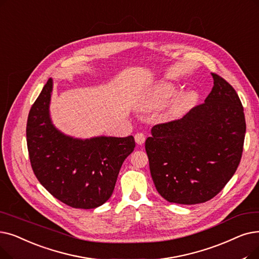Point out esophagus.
I'll list each match as a JSON object with an SVG mask.
<instances>
[{"label": "esophagus", "instance_id": "34e87169", "mask_svg": "<svg viewBox=\"0 0 259 259\" xmlns=\"http://www.w3.org/2000/svg\"><path fill=\"white\" fill-rule=\"evenodd\" d=\"M134 139H136V142L139 144V145H142V144H144V142H145V140H146V137H145V134L144 133H137L136 134V137H134Z\"/></svg>", "mask_w": 259, "mask_h": 259}]
</instances>
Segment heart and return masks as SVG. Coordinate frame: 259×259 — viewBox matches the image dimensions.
Segmentation results:
<instances>
[{
    "label": "heart",
    "mask_w": 259,
    "mask_h": 259,
    "mask_svg": "<svg viewBox=\"0 0 259 259\" xmlns=\"http://www.w3.org/2000/svg\"><path fill=\"white\" fill-rule=\"evenodd\" d=\"M177 88L170 82H161L153 87L149 93L145 96L140 105L142 111H154L164 108L177 95ZM196 94L186 92L178 96L172 105L175 114L182 113L195 103Z\"/></svg>",
    "instance_id": "b5f03b06"
}]
</instances>
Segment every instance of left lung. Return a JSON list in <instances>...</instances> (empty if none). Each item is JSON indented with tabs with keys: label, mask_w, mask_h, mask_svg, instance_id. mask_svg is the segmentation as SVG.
Here are the masks:
<instances>
[{
	"label": "left lung",
	"mask_w": 259,
	"mask_h": 259,
	"mask_svg": "<svg viewBox=\"0 0 259 259\" xmlns=\"http://www.w3.org/2000/svg\"><path fill=\"white\" fill-rule=\"evenodd\" d=\"M203 104L181 119L157 123L146 140L159 194L178 204L203 203L227 185L240 163L245 136L243 107L235 89L211 73Z\"/></svg>",
	"instance_id": "left-lung-1"
}]
</instances>
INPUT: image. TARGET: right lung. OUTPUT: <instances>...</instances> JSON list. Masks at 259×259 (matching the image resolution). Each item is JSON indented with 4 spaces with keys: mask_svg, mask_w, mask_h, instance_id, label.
I'll use <instances>...</instances> for the list:
<instances>
[{
    "mask_svg": "<svg viewBox=\"0 0 259 259\" xmlns=\"http://www.w3.org/2000/svg\"><path fill=\"white\" fill-rule=\"evenodd\" d=\"M52 78L30 108L26 141L32 171L48 192L75 208L103 205L114 190L120 167L134 150L127 138L98 137L78 140L54 127L49 106Z\"/></svg>",
    "mask_w": 259,
    "mask_h": 259,
    "instance_id": "right-lung-1",
    "label": "right lung"
}]
</instances>
